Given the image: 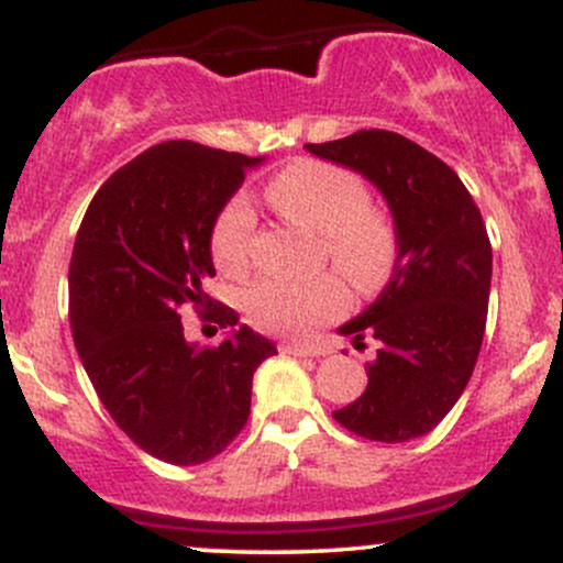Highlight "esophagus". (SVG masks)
Instances as JSON below:
<instances>
[{
    "label": "esophagus",
    "instance_id": "obj_1",
    "mask_svg": "<svg viewBox=\"0 0 563 563\" xmlns=\"http://www.w3.org/2000/svg\"><path fill=\"white\" fill-rule=\"evenodd\" d=\"M280 350L288 352V355H296V357H320V355H325V347H320V344H307V342H283Z\"/></svg>",
    "mask_w": 563,
    "mask_h": 563
}]
</instances>
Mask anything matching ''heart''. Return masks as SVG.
I'll return each instance as SVG.
<instances>
[{
  "label": "heart",
  "mask_w": 563,
  "mask_h": 563,
  "mask_svg": "<svg viewBox=\"0 0 563 563\" xmlns=\"http://www.w3.org/2000/svg\"><path fill=\"white\" fill-rule=\"evenodd\" d=\"M267 200L294 224L320 232L329 262L355 283L372 288L390 272L393 232L374 208L355 173L320 159H296L267 184ZM253 211L243 197L221 208L211 230V256L221 272L245 269L251 253ZM347 307V288L333 275L314 280L262 277L243 294L245 318L256 329L305 333Z\"/></svg>",
  "instance_id": "heart-1"
}]
</instances>
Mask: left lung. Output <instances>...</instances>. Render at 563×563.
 Returning <instances> with one entry per match:
<instances>
[{
    "label": "left lung",
    "mask_w": 563,
    "mask_h": 563,
    "mask_svg": "<svg viewBox=\"0 0 563 563\" xmlns=\"http://www.w3.org/2000/svg\"><path fill=\"white\" fill-rule=\"evenodd\" d=\"M305 150L372 181L395 227L390 280L339 325L379 342L368 385L333 417L368 441H413L454 409L478 361L492 288L484 219L460 176L398 133L357 131Z\"/></svg>",
    "instance_id": "1"
}]
</instances>
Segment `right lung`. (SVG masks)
Returning <instances> with one entry per match:
<instances>
[{"mask_svg":"<svg viewBox=\"0 0 563 563\" xmlns=\"http://www.w3.org/2000/svg\"><path fill=\"white\" fill-rule=\"evenodd\" d=\"M264 157L165 141L98 189L74 240L69 320L79 361L120 430L170 465L224 452L251 413L253 372L275 342L216 305L224 339H184V305L216 275L211 230Z\"/></svg>","mask_w":563,"mask_h":563,"instance_id":"right-lung-1","label":"right lung"}]
</instances>
